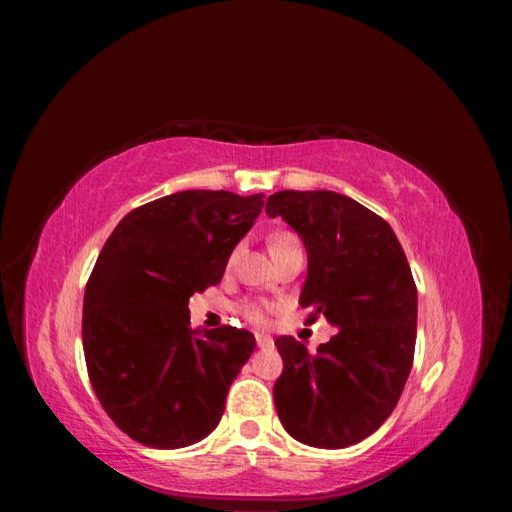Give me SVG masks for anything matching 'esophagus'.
<instances>
[{
  "mask_svg": "<svg viewBox=\"0 0 512 512\" xmlns=\"http://www.w3.org/2000/svg\"><path fill=\"white\" fill-rule=\"evenodd\" d=\"M256 346L260 350H267V348H273V339L265 333H256Z\"/></svg>",
  "mask_w": 512,
  "mask_h": 512,
  "instance_id": "esophagus-1",
  "label": "esophagus"
}]
</instances>
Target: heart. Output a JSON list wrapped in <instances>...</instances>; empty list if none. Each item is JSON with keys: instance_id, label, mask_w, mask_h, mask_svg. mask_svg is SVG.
<instances>
[{"instance_id": "1", "label": "heart", "mask_w": 512, "mask_h": 512, "mask_svg": "<svg viewBox=\"0 0 512 512\" xmlns=\"http://www.w3.org/2000/svg\"><path fill=\"white\" fill-rule=\"evenodd\" d=\"M267 243H269V252L273 254V252H277V250H282V247H288V245H292V243H301V241H299V237L294 235V232H290V230H277V232H273V235H269ZM235 256H237V250L230 254V262L235 260ZM237 309H239L243 318H247V320L254 322V324H262V322H265V307H262V305L256 303V301H245V303H241Z\"/></svg>"}]
</instances>
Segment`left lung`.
<instances>
[{
  "instance_id": "left-lung-1",
  "label": "left lung",
  "mask_w": 512,
  "mask_h": 512,
  "mask_svg": "<svg viewBox=\"0 0 512 512\" xmlns=\"http://www.w3.org/2000/svg\"><path fill=\"white\" fill-rule=\"evenodd\" d=\"M305 243V322L324 316L331 342L309 352L277 337L284 369L273 386L277 416L294 440L346 448L371 436L395 410L416 344V284L389 222L329 190H282L267 198Z\"/></svg>"
}]
</instances>
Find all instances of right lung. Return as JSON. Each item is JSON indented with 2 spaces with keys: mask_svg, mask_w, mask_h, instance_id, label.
Masks as SVG:
<instances>
[{
  "mask_svg": "<svg viewBox=\"0 0 512 512\" xmlns=\"http://www.w3.org/2000/svg\"><path fill=\"white\" fill-rule=\"evenodd\" d=\"M265 196L185 190L132 209L106 239L83 299V350L104 412L136 442L183 448L207 438L256 339L194 331L188 301L222 282Z\"/></svg>",
  "mask_w": 512,
  "mask_h": 512,
  "instance_id": "add662e5",
  "label": "right lung"
}]
</instances>
